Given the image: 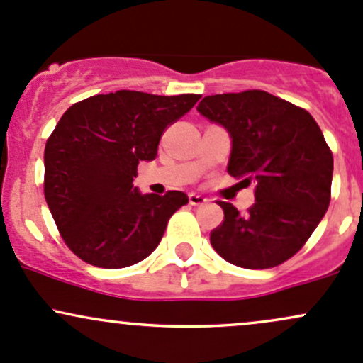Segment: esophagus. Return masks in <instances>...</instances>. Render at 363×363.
<instances>
[{
  "mask_svg": "<svg viewBox=\"0 0 363 363\" xmlns=\"http://www.w3.org/2000/svg\"><path fill=\"white\" fill-rule=\"evenodd\" d=\"M208 201V198H205L203 194H198V193H191L189 194V203L198 207V205H205Z\"/></svg>",
  "mask_w": 363,
  "mask_h": 363,
  "instance_id": "34e87169",
  "label": "esophagus"
}]
</instances>
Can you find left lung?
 <instances>
[{
  "mask_svg": "<svg viewBox=\"0 0 363 363\" xmlns=\"http://www.w3.org/2000/svg\"><path fill=\"white\" fill-rule=\"evenodd\" d=\"M196 111L230 133L228 172L255 196L245 216L219 201L224 223L211 235L213 250L240 268L281 264L329 208L334 160L322 130L310 113L262 90L208 95Z\"/></svg>",
  "mask_w": 363,
  "mask_h": 363,
  "instance_id": "left-lung-1",
  "label": "left lung"
}]
</instances>
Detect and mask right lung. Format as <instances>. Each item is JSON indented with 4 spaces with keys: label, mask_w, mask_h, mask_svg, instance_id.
<instances>
[{
    "label": "right lung",
    "mask_w": 363,
    "mask_h": 363,
    "mask_svg": "<svg viewBox=\"0 0 363 363\" xmlns=\"http://www.w3.org/2000/svg\"><path fill=\"white\" fill-rule=\"evenodd\" d=\"M200 95L118 90L72 104L45 146V200L69 249L97 268H125L158 247L188 194H143L139 162L156 158L162 133Z\"/></svg>",
    "instance_id": "right-lung-1"
}]
</instances>
